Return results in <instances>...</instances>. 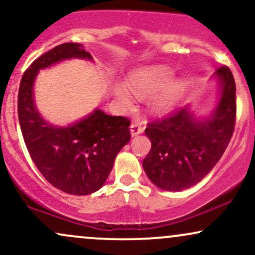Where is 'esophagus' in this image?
<instances>
[{"instance_id":"34e87169","label":"esophagus","mask_w":255,"mask_h":255,"mask_svg":"<svg viewBox=\"0 0 255 255\" xmlns=\"http://www.w3.org/2000/svg\"><path fill=\"white\" fill-rule=\"evenodd\" d=\"M129 129H130L131 136H136V135H139V134L142 133V127L139 124H131Z\"/></svg>"}]
</instances>
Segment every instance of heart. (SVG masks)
Returning a JSON list of instances; mask_svg holds the SVG:
<instances>
[{"label": "heart", "mask_w": 255, "mask_h": 255, "mask_svg": "<svg viewBox=\"0 0 255 255\" xmlns=\"http://www.w3.org/2000/svg\"><path fill=\"white\" fill-rule=\"evenodd\" d=\"M174 72L166 66H152L139 69L130 75L128 87L134 96L145 98L158 91L151 102L154 113L165 114L176 105L186 90L184 83L180 79L171 80ZM115 96L125 108L131 105L129 92L124 86L115 89Z\"/></svg>", "instance_id": "obj_1"}]
</instances>
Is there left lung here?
I'll list each match as a JSON object with an SVG mask.
<instances>
[{
	"label": "left lung",
	"mask_w": 255,
	"mask_h": 255,
	"mask_svg": "<svg viewBox=\"0 0 255 255\" xmlns=\"http://www.w3.org/2000/svg\"><path fill=\"white\" fill-rule=\"evenodd\" d=\"M213 77L218 81V101L209 116L199 119L191 108L184 107L151 122L145 129L151 150L142 168L151 182L163 191H183L200 182L217 164L233 136L235 80L225 66Z\"/></svg>",
	"instance_id": "1"
}]
</instances>
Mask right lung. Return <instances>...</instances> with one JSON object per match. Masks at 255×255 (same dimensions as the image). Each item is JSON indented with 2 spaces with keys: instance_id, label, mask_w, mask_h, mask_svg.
Instances as JSON below:
<instances>
[{
  "instance_id": "right-lung-1",
  "label": "right lung",
  "mask_w": 255,
  "mask_h": 255,
  "mask_svg": "<svg viewBox=\"0 0 255 255\" xmlns=\"http://www.w3.org/2000/svg\"><path fill=\"white\" fill-rule=\"evenodd\" d=\"M72 58L92 61L81 44L64 43L26 69L17 95V115L26 147L46 181L68 194L87 195L103 187L116 156L130 140V122L101 109L68 126H55L42 118L33 91L38 73Z\"/></svg>"
}]
</instances>
